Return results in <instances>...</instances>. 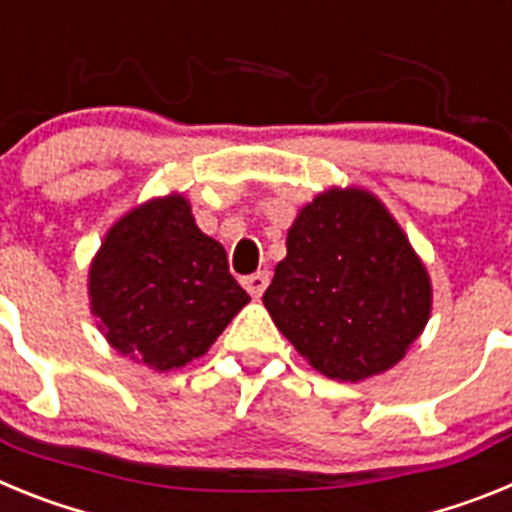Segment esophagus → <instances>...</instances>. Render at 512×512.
Masks as SVG:
<instances>
[{
	"instance_id": "esophagus-1",
	"label": "esophagus",
	"mask_w": 512,
	"mask_h": 512,
	"mask_svg": "<svg viewBox=\"0 0 512 512\" xmlns=\"http://www.w3.org/2000/svg\"><path fill=\"white\" fill-rule=\"evenodd\" d=\"M241 284L251 292L253 297H261L264 295V289L269 287V271H253V274H248V277L241 279Z\"/></svg>"
}]
</instances>
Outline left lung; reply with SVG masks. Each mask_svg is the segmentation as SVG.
Instances as JSON below:
<instances>
[{"mask_svg": "<svg viewBox=\"0 0 512 512\" xmlns=\"http://www.w3.org/2000/svg\"><path fill=\"white\" fill-rule=\"evenodd\" d=\"M264 305L318 372L359 382L405 356L431 315L425 266L361 189H330L297 215Z\"/></svg>", "mask_w": 512, "mask_h": 512, "instance_id": "1", "label": "left lung"}]
</instances>
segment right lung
Returning a JSON list of instances; mask_svg holds the SVG:
<instances>
[{
    "instance_id": "1",
    "label": "right lung",
    "mask_w": 512,
    "mask_h": 512,
    "mask_svg": "<svg viewBox=\"0 0 512 512\" xmlns=\"http://www.w3.org/2000/svg\"><path fill=\"white\" fill-rule=\"evenodd\" d=\"M89 295L107 341L158 372L205 354L251 300L179 194L135 207L107 233Z\"/></svg>"
}]
</instances>
